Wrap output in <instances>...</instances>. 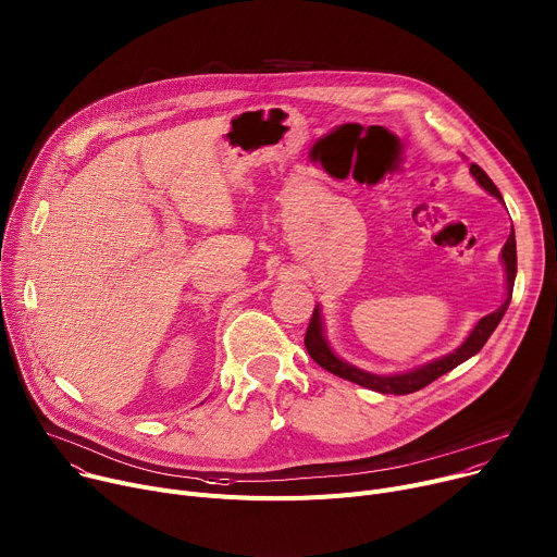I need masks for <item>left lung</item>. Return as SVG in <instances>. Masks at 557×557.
<instances>
[{"label": "left lung", "instance_id": "8db88e82", "mask_svg": "<svg viewBox=\"0 0 557 557\" xmlns=\"http://www.w3.org/2000/svg\"><path fill=\"white\" fill-rule=\"evenodd\" d=\"M470 172L472 176L476 178V183L484 188L486 193H491L493 197H497L499 201L502 195L497 190V185L491 181V176L481 170L479 165H470ZM502 262L506 267V300L504 305L488 313L486 318H481L474 329L470 331V336L463 341L461 347H457L453 354L448 356H441L432 362H425L417 369H412V372H403V374H389V376H381V374H369L364 372V369H358L349 362H345L343 358H338L336 354H333V349L329 347L326 338H324V324H322V315H320V307L313 309V315H311V322H309V329H307V336H305V345H307V351L309 356L322 367L326 369V372L336 374L345 381H351L356 385H362L367 389H374V392H381V394H412V392H419L423 389L425 385H430L432 381H436L438 376L453 372V369L461 362H466L470 356H474L481 347L486 345V341L493 336V331L497 329V324L502 322L508 305H510V298H512V284H515V273H517V248H515V231L508 235L504 248H502Z\"/></svg>", "mask_w": 557, "mask_h": 557}]
</instances>
